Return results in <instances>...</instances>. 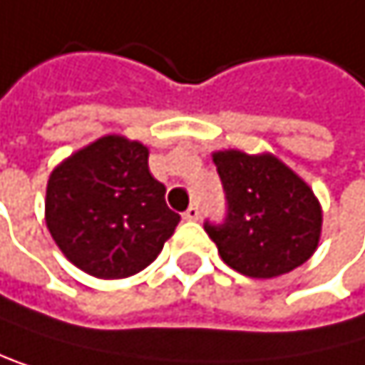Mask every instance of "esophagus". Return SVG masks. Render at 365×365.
<instances>
[{"instance_id":"1","label":"esophagus","mask_w":365,"mask_h":365,"mask_svg":"<svg viewBox=\"0 0 365 365\" xmlns=\"http://www.w3.org/2000/svg\"><path fill=\"white\" fill-rule=\"evenodd\" d=\"M199 217H201V210H199L197 203H192V205L186 210V212H184V219H186V221H197Z\"/></svg>"}]
</instances>
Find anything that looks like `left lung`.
Instances as JSON below:
<instances>
[{
    "label": "left lung",
    "mask_w": 365,
    "mask_h": 365,
    "mask_svg": "<svg viewBox=\"0 0 365 365\" xmlns=\"http://www.w3.org/2000/svg\"><path fill=\"white\" fill-rule=\"evenodd\" d=\"M225 192L221 223L205 221L225 264L250 278L300 267L317 247L322 207L313 190L274 155L215 153Z\"/></svg>",
    "instance_id": "1"
}]
</instances>
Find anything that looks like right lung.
Here are the masks:
<instances>
[{"instance_id":"1","label":"right lung","mask_w":365,"mask_h":365,"mask_svg":"<svg viewBox=\"0 0 365 365\" xmlns=\"http://www.w3.org/2000/svg\"><path fill=\"white\" fill-rule=\"evenodd\" d=\"M148 170V148L105 135L54 168L46 221L61 252L96 278H127L158 258L179 215Z\"/></svg>"}]
</instances>
